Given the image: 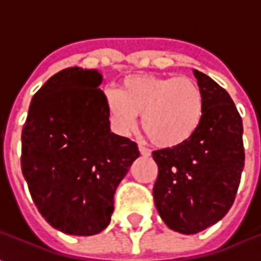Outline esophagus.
Here are the masks:
<instances>
[{"instance_id": "1", "label": "esophagus", "mask_w": 261, "mask_h": 261, "mask_svg": "<svg viewBox=\"0 0 261 261\" xmlns=\"http://www.w3.org/2000/svg\"><path fill=\"white\" fill-rule=\"evenodd\" d=\"M138 149H140V153H141V155H144V156H149V155H151V151H149V149H148L145 145H142V144H140V145H138Z\"/></svg>"}]
</instances>
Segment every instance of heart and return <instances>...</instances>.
I'll return each instance as SVG.
<instances>
[{
  "mask_svg": "<svg viewBox=\"0 0 261 261\" xmlns=\"http://www.w3.org/2000/svg\"><path fill=\"white\" fill-rule=\"evenodd\" d=\"M105 108L110 125L125 136L141 127L152 144L173 148L189 141L201 124L205 97L196 80L186 75H130L119 89L105 92Z\"/></svg>",
  "mask_w": 261,
  "mask_h": 261,
  "instance_id": "obj_1",
  "label": "heart"
}]
</instances>
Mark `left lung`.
<instances>
[{"label": "left lung", "mask_w": 261, "mask_h": 261, "mask_svg": "<svg viewBox=\"0 0 261 261\" xmlns=\"http://www.w3.org/2000/svg\"><path fill=\"white\" fill-rule=\"evenodd\" d=\"M205 97L196 134L181 145L153 151L158 177L153 201L170 229L201 232L225 217L235 201L245 166L242 117L229 93L194 71Z\"/></svg>", "instance_id": "1"}]
</instances>
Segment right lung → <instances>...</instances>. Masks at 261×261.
<instances>
[{
  "label": "right lung",
  "mask_w": 261,
  "mask_h": 261,
  "mask_svg": "<svg viewBox=\"0 0 261 261\" xmlns=\"http://www.w3.org/2000/svg\"><path fill=\"white\" fill-rule=\"evenodd\" d=\"M102 75L65 68L35 93L22 130L20 166L39 213L68 235L102 232L114 193L140 151L110 133Z\"/></svg>",
  "instance_id": "1"
}]
</instances>
